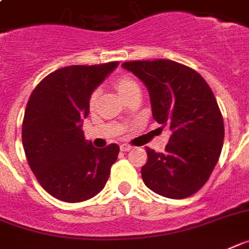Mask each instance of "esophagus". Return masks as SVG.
<instances>
[{
	"label": "esophagus",
	"mask_w": 249,
	"mask_h": 249,
	"mask_svg": "<svg viewBox=\"0 0 249 249\" xmlns=\"http://www.w3.org/2000/svg\"><path fill=\"white\" fill-rule=\"evenodd\" d=\"M121 151H129V150L132 149V146L131 145H128V143H122L120 146Z\"/></svg>",
	"instance_id": "obj_1"
}]
</instances>
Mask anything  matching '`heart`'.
<instances>
[{"label":"heart","instance_id":"1","mask_svg":"<svg viewBox=\"0 0 249 249\" xmlns=\"http://www.w3.org/2000/svg\"><path fill=\"white\" fill-rule=\"evenodd\" d=\"M113 85L118 90L121 95L126 99L127 96L131 95L133 91H137L139 89V85L132 77H129L128 75H118L114 77L113 80ZM96 99H98V91H92L91 95H90V99H89V106L90 108H94V106L96 104Z\"/></svg>","mask_w":249,"mask_h":249}]
</instances>
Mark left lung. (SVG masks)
Masks as SVG:
<instances>
[{
  "label": "left lung",
  "mask_w": 249,
  "mask_h": 249,
  "mask_svg": "<svg viewBox=\"0 0 249 249\" xmlns=\"http://www.w3.org/2000/svg\"><path fill=\"white\" fill-rule=\"evenodd\" d=\"M150 94L154 120L172 131L164 153L146 147L147 188L168 198L192 196L206 183L224 142V121L210 86L195 70L169 59L129 61Z\"/></svg>",
  "instance_id": "obj_1"
}]
</instances>
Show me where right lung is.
Listing matches in <instances>:
<instances>
[{
	"instance_id": "right-lung-1",
	"label": "right lung",
	"mask_w": 249,
	"mask_h": 249,
	"mask_svg": "<svg viewBox=\"0 0 249 249\" xmlns=\"http://www.w3.org/2000/svg\"><path fill=\"white\" fill-rule=\"evenodd\" d=\"M118 63L55 70L29 98L22 121V146L40 186L58 200H89L109 178L120 146L94 147L84 137L81 122L89 114L91 92Z\"/></svg>"
}]
</instances>
